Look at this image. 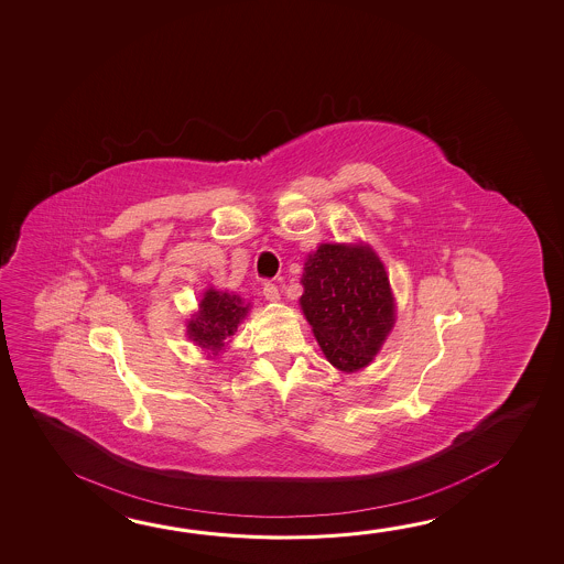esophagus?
<instances>
[{"label": "esophagus", "mask_w": 564, "mask_h": 564, "mask_svg": "<svg viewBox=\"0 0 564 564\" xmlns=\"http://www.w3.org/2000/svg\"><path fill=\"white\" fill-rule=\"evenodd\" d=\"M263 296H265L268 301H279V299H281V293H279L278 285H273V283H265V285H263Z\"/></svg>", "instance_id": "1"}]
</instances>
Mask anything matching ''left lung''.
<instances>
[{"label": "left lung", "mask_w": 564, "mask_h": 564, "mask_svg": "<svg viewBox=\"0 0 564 564\" xmlns=\"http://www.w3.org/2000/svg\"><path fill=\"white\" fill-rule=\"evenodd\" d=\"M299 299L326 360L343 372L372 362L395 323L384 263L365 243H321L305 261Z\"/></svg>", "instance_id": "obj_1"}]
</instances>
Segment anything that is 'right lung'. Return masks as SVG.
Masks as SVG:
<instances>
[{
    "label": "right lung",
    "mask_w": 564,
    "mask_h": 564,
    "mask_svg": "<svg viewBox=\"0 0 564 564\" xmlns=\"http://www.w3.org/2000/svg\"><path fill=\"white\" fill-rule=\"evenodd\" d=\"M249 303L241 296L216 291L214 286L204 293L199 301L198 313L188 321V338L199 348L208 350V356H218L226 348V340L238 330L239 323L246 318Z\"/></svg>",
    "instance_id": "1"
}]
</instances>
